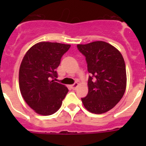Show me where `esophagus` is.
<instances>
[{
    "label": "esophagus",
    "mask_w": 146,
    "mask_h": 146,
    "mask_svg": "<svg viewBox=\"0 0 146 146\" xmlns=\"http://www.w3.org/2000/svg\"><path fill=\"white\" fill-rule=\"evenodd\" d=\"M77 86H78V83H77V82H74V84H72V86H71V87H72V88L73 89V90H75L77 88Z\"/></svg>",
    "instance_id": "34e87169"
}]
</instances>
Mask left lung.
I'll return each mask as SVG.
<instances>
[{"mask_svg": "<svg viewBox=\"0 0 146 146\" xmlns=\"http://www.w3.org/2000/svg\"><path fill=\"white\" fill-rule=\"evenodd\" d=\"M86 57L88 93L82 102L92 113L102 114L114 108L123 97L126 87V66L121 52L111 44L97 41L77 44Z\"/></svg>", "mask_w": 146, "mask_h": 146, "instance_id": "left-lung-1", "label": "left lung"}]
</instances>
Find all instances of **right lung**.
<instances>
[{
    "mask_svg": "<svg viewBox=\"0 0 146 146\" xmlns=\"http://www.w3.org/2000/svg\"><path fill=\"white\" fill-rule=\"evenodd\" d=\"M70 44L42 42L31 47L22 60L19 86L28 106L38 114L50 115L58 110L69 90L55 82L56 69Z\"/></svg>",
    "mask_w": 146,
    "mask_h": 146,
    "instance_id": "right-lung-1",
    "label": "right lung"
}]
</instances>
